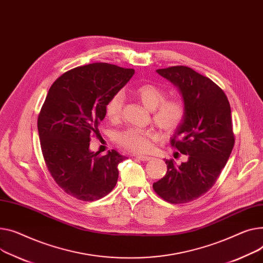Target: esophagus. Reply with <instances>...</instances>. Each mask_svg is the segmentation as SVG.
<instances>
[{"mask_svg":"<svg viewBox=\"0 0 263 263\" xmlns=\"http://www.w3.org/2000/svg\"><path fill=\"white\" fill-rule=\"evenodd\" d=\"M136 159L141 160V161H144V162H148V161H151L152 157L151 156H148V155H137Z\"/></svg>","mask_w":263,"mask_h":263,"instance_id":"obj_1","label":"esophagus"}]
</instances>
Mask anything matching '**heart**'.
I'll return each instance as SVG.
<instances>
[{"instance_id":"1","label":"heart","mask_w":263,"mask_h":263,"mask_svg":"<svg viewBox=\"0 0 263 263\" xmlns=\"http://www.w3.org/2000/svg\"><path fill=\"white\" fill-rule=\"evenodd\" d=\"M133 94L144 106L152 111V120L163 132L176 131L186 116V106L183 100L167 98V92L154 83H144L136 86ZM125 95L118 91L112 94L106 102L104 111L112 121L120 119L124 107ZM152 132L139 128H129L116 134V143L126 150L134 153L146 152L150 148Z\"/></svg>"}]
</instances>
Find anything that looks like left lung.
<instances>
[{"label": "left lung", "mask_w": 263, "mask_h": 263, "mask_svg": "<svg viewBox=\"0 0 263 263\" xmlns=\"http://www.w3.org/2000/svg\"><path fill=\"white\" fill-rule=\"evenodd\" d=\"M156 72L177 85L183 96L186 116L170 143L187 155V161L176 165L166 160L167 173L153 189L166 202L184 204L205 195L229 160L235 144L231 106L218 84L188 66Z\"/></svg>", "instance_id": "1"}]
</instances>
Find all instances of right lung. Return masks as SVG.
<instances>
[{"instance_id": "right-lung-1", "label": "right lung", "mask_w": 263, "mask_h": 263, "mask_svg": "<svg viewBox=\"0 0 263 263\" xmlns=\"http://www.w3.org/2000/svg\"><path fill=\"white\" fill-rule=\"evenodd\" d=\"M133 74V68L97 62L69 69L49 87L38 116L41 150L51 178L67 195L92 202L115 187L126 156L116 150L94 153L90 141L99 134L107 100Z\"/></svg>"}]
</instances>
